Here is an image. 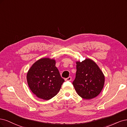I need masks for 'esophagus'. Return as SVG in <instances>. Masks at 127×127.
<instances>
[{
  "instance_id": "esophagus-1",
  "label": "esophagus",
  "mask_w": 127,
  "mask_h": 127,
  "mask_svg": "<svg viewBox=\"0 0 127 127\" xmlns=\"http://www.w3.org/2000/svg\"><path fill=\"white\" fill-rule=\"evenodd\" d=\"M71 80H72V77H71V76H69L68 77H67V78H66V79H65V81H71Z\"/></svg>"
}]
</instances>
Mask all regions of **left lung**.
Wrapping results in <instances>:
<instances>
[{"mask_svg":"<svg viewBox=\"0 0 127 127\" xmlns=\"http://www.w3.org/2000/svg\"><path fill=\"white\" fill-rule=\"evenodd\" d=\"M75 79L73 84L78 95L90 100L99 95L103 89L105 78L98 65L90 59L77 61Z\"/></svg>","mask_w":127,"mask_h":127,"instance_id":"obj_1","label":"left lung"}]
</instances>
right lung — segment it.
<instances>
[{
	"mask_svg": "<svg viewBox=\"0 0 127 127\" xmlns=\"http://www.w3.org/2000/svg\"><path fill=\"white\" fill-rule=\"evenodd\" d=\"M54 59L42 58L35 62L28 70L27 81L37 97L48 100L60 91L64 80L61 77Z\"/></svg>",
	"mask_w": 127,
	"mask_h": 127,
	"instance_id": "add662e5",
	"label": "right lung"
}]
</instances>
